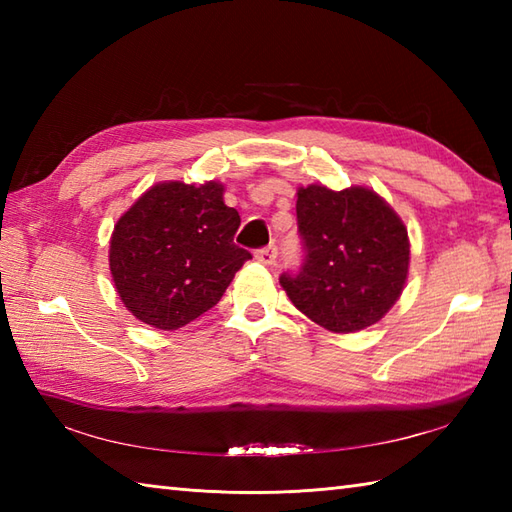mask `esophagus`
Wrapping results in <instances>:
<instances>
[{"instance_id": "34e87169", "label": "esophagus", "mask_w": 512, "mask_h": 512, "mask_svg": "<svg viewBox=\"0 0 512 512\" xmlns=\"http://www.w3.org/2000/svg\"><path fill=\"white\" fill-rule=\"evenodd\" d=\"M257 262H262L264 266H273L275 259H277V246H266V248H259L255 253Z\"/></svg>"}]
</instances>
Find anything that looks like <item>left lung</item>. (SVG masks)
Returning <instances> with one entry per match:
<instances>
[{
	"mask_svg": "<svg viewBox=\"0 0 512 512\" xmlns=\"http://www.w3.org/2000/svg\"><path fill=\"white\" fill-rule=\"evenodd\" d=\"M301 273L279 284L321 328L350 334L378 323L400 299L409 275V235L400 215L369 187L297 189Z\"/></svg>",
	"mask_w": 512,
	"mask_h": 512,
	"instance_id": "left-lung-1",
	"label": "left lung"
}]
</instances>
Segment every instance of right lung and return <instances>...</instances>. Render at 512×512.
<instances>
[{"label":"right lung","mask_w":512,"mask_h":512,"mask_svg":"<svg viewBox=\"0 0 512 512\" xmlns=\"http://www.w3.org/2000/svg\"><path fill=\"white\" fill-rule=\"evenodd\" d=\"M239 213L224 184L149 187L118 217L110 270L125 308L156 330H178L222 299L250 253L235 246Z\"/></svg>","instance_id":"obj_1"}]
</instances>
